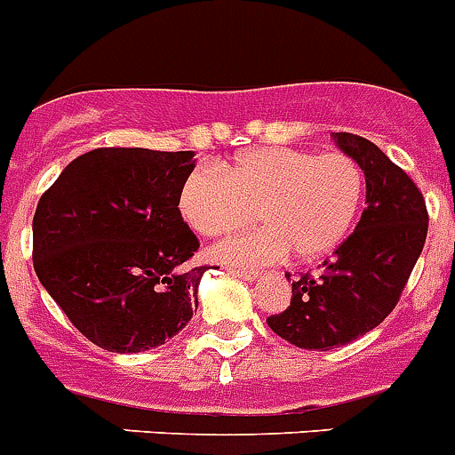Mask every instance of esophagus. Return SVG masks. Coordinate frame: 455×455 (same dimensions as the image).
I'll return each mask as SVG.
<instances>
[{
	"label": "esophagus",
	"instance_id": "34e87169",
	"mask_svg": "<svg viewBox=\"0 0 455 455\" xmlns=\"http://www.w3.org/2000/svg\"><path fill=\"white\" fill-rule=\"evenodd\" d=\"M232 275L242 278V281H255L258 278V271H243V269H230Z\"/></svg>",
	"mask_w": 455,
	"mask_h": 455
}]
</instances>
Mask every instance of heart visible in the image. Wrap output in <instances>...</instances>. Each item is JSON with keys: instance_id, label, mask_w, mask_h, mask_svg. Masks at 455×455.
I'll return each instance as SVG.
<instances>
[{"instance_id": "heart-1", "label": "heart", "mask_w": 455, "mask_h": 455, "mask_svg": "<svg viewBox=\"0 0 455 455\" xmlns=\"http://www.w3.org/2000/svg\"><path fill=\"white\" fill-rule=\"evenodd\" d=\"M363 170L347 154L265 147L219 170L197 168L180 190V212L202 236H223L258 220L265 228L212 248L223 265L255 267L292 251L315 259L345 239L363 197Z\"/></svg>"}]
</instances>
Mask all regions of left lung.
<instances>
[{
    "label": "left lung",
    "mask_w": 455,
    "mask_h": 455,
    "mask_svg": "<svg viewBox=\"0 0 455 455\" xmlns=\"http://www.w3.org/2000/svg\"><path fill=\"white\" fill-rule=\"evenodd\" d=\"M333 140L363 170L366 209L317 274L292 281L290 306L267 317L287 343L320 352L352 343L389 315L428 235L426 200L405 170L361 135L336 133Z\"/></svg>",
    "instance_id": "1"
}]
</instances>
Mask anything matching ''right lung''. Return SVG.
<instances>
[{
    "label": "right lung",
    "mask_w": 455,
    "mask_h": 455,
    "mask_svg": "<svg viewBox=\"0 0 455 455\" xmlns=\"http://www.w3.org/2000/svg\"><path fill=\"white\" fill-rule=\"evenodd\" d=\"M193 151L100 147L77 156L38 200L34 271L73 327L108 352H145L181 331L207 267L180 190Z\"/></svg>",
    "instance_id": "add662e5"
}]
</instances>
